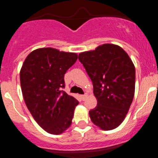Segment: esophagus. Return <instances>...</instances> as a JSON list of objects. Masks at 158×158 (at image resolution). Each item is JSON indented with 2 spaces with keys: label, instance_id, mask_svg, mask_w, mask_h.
<instances>
[{
  "label": "esophagus",
  "instance_id": "34e87169",
  "mask_svg": "<svg viewBox=\"0 0 158 158\" xmlns=\"http://www.w3.org/2000/svg\"><path fill=\"white\" fill-rule=\"evenodd\" d=\"M87 97H88V95L87 94L81 95V98L82 100H85L86 98H87Z\"/></svg>",
  "mask_w": 158,
  "mask_h": 158
}]
</instances>
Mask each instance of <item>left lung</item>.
<instances>
[{"instance_id":"left-lung-1","label":"left lung","mask_w":158,"mask_h":158,"mask_svg":"<svg viewBox=\"0 0 158 158\" xmlns=\"http://www.w3.org/2000/svg\"><path fill=\"white\" fill-rule=\"evenodd\" d=\"M78 59L91 78L97 105L89 111L92 122L104 131L118 127L135 96V68L122 47L105 43L81 52Z\"/></svg>"}]
</instances>
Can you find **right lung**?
Wrapping results in <instances>:
<instances>
[{
	"label": "right lung",
	"instance_id": "right-lung-1",
	"mask_svg": "<svg viewBox=\"0 0 158 158\" xmlns=\"http://www.w3.org/2000/svg\"><path fill=\"white\" fill-rule=\"evenodd\" d=\"M76 53L51 47L36 49L25 58L19 73L23 100L37 123L51 135L70 127L79 102L62 91L64 75L76 62Z\"/></svg>",
	"mask_w": 158,
	"mask_h": 158
}]
</instances>
